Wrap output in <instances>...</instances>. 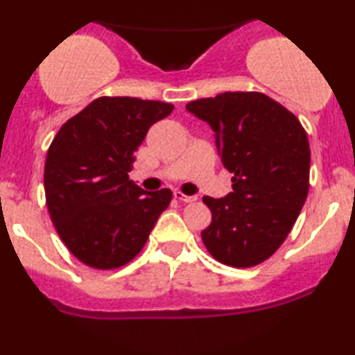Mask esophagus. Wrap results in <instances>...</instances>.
<instances>
[{
    "label": "esophagus",
    "mask_w": 355,
    "mask_h": 355,
    "mask_svg": "<svg viewBox=\"0 0 355 355\" xmlns=\"http://www.w3.org/2000/svg\"><path fill=\"white\" fill-rule=\"evenodd\" d=\"M175 198H177V200H180V202H185V203H191V202H195L197 200V195H185V193H182V191H175Z\"/></svg>",
    "instance_id": "34e87169"
}]
</instances>
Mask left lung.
Instances as JSON below:
<instances>
[{"instance_id":"left-lung-1","label":"left lung","mask_w":355,"mask_h":355,"mask_svg":"<svg viewBox=\"0 0 355 355\" xmlns=\"http://www.w3.org/2000/svg\"><path fill=\"white\" fill-rule=\"evenodd\" d=\"M187 112L210 125L234 173L229 195L203 197L211 210L203 243L225 266L254 267L282 245L307 198V133L294 113L257 92L190 101Z\"/></svg>"}]
</instances>
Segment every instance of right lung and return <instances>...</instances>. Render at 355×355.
<instances>
[{
  "label": "right lung",
  "instance_id": "obj_1",
  "mask_svg": "<svg viewBox=\"0 0 355 355\" xmlns=\"http://www.w3.org/2000/svg\"><path fill=\"white\" fill-rule=\"evenodd\" d=\"M164 101L101 96L67 121L50 145L44 193L64 245L93 268H116L144 248L172 191L128 178L150 126L172 113Z\"/></svg>",
  "mask_w": 355,
  "mask_h": 355
}]
</instances>
